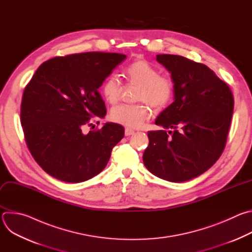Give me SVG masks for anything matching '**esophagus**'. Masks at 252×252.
I'll use <instances>...</instances> for the list:
<instances>
[{"instance_id":"1","label":"esophagus","mask_w":252,"mask_h":252,"mask_svg":"<svg viewBox=\"0 0 252 252\" xmlns=\"http://www.w3.org/2000/svg\"><path fill=\"white\" fill-rule=\"evenodd\" d=\"M133 133H134V130H133V129H130V128H126V129H125V134H126V136L131 135V134H133Z\"/></svg>"}]
</instances>
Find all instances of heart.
Listing matches in <instances>:
<instances>
[{"label": "heart", "mask_w": 252, "mask_h": 252, "mask_svg": "<svg viewBox=\"0 0 252 252\" xmlns=\"http://www.w3.org/2000/svg\"><path fill=\"white\" fill-rule=\"evenodd\" d=\"M125 76L130 84L137 85L135 99L137 104H121L112 110V120L128 128H137L152 116L150 104L155 110L164 107L173 95V83L170 78L159 75L158 69L145 59H136L125 68ZM122 84L111 76L101 86L105 100L116 103L121 96Z\"/></svg>", "instance_id": "1"}]
</instances>
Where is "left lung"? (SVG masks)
<instances>
[{
    "instance_id": "left-lung-1",
    "label": "left lung",
    "mask_w": 252,
    "mask_h": 252,
    "mask_svg": "<svg viewBox=\"0 0 252 252\" xmlns=\"http://www.w3.org/2000/svg\"><path fill=\"white\" fill-rule=\"evenodd\" d=\"M171 74L173 102L157 118L163 128L148 132L146 167L171 183L192 179L221 156L231 123L234 99L228 86L203 63L182 56L158 55ZM171 128L173 132L166 131Z\"/></svg>"
}]
</instances>
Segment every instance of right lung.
Masks as SVG:
<instances>
[{"mask_svg": "<svg viewBox=\"0 0 252 252\" xmlns=\"http://www.w3.org/2000/svg\"><path fill=\"white\" fill-rule=\"evenodd\" d=\"M117 53L90 52L43 63L24 91L21 124L29 151L50 175L77 184L98 174L124 137L119 124L84 133L91 119H103L98 88L125 59Z\"/></svg>", "mask_w": 252, "mask_h": 252, "instance_id": "right-lung-1", "label": "right lung"}]
</instances>
